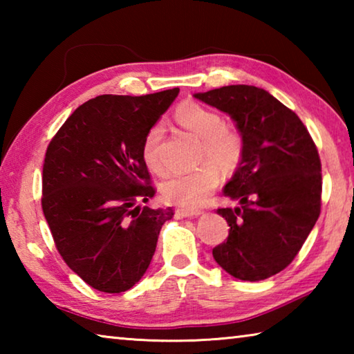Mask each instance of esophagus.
Instances as JSON below:
<instances>
[{"label":"esophagus","instance_id":"obj_1","mask_svg":"<svg viewBox=\"0 0 354 354\" xmlns=\"http://www.w3.org/2000/svg\"><path fill=\"white\" fill-rule=\"evenodd\" d=\"M203 212L195 209V211H190V209H176L175 211V217L176 218H192V217H198Z\"/></svg>","mask_w":354,"mask_h":354}]
</instances>
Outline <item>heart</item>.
Returning a JSON list of instances; mask_svg holds the SVG:
<instances>
[{
  "instance_id": "b5f03b06",
  "label": "heart",
  "mask_w": 354,
  "mask_h": 354,
  "mask_svg": "<svg viewBox=\"0 0 354 354\" xmlns=\"http://www.w3.org/2000/svg\"><path fill=\"white\" fill-rule=\"evenodd\" d=\"M176 120L201 142L198 159L201 164L192 171L173 173L160 184L165 201L181 207H198L220 183V170H234L242 159L243 139L239 129L223 123L217 111L196 101H185L176 111ZM162 127L154 124L147 131L142 142V159L149 170H164L159 158V142Z\"/></svg>"
}]
</instances>
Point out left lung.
<instances>
[{"instance_id": "left-lung-1", "label": "left lung", "mask_w": 354, "mask_h": 354, "mask_svg": "<svg viewBox=\"0 0 354 354\" xmlns=\"http://www.w3.org/2000/svg\"><path fill=\"white\" fill-rule=\"evenodd\" d=\"M195 98L226 112L243 139L242 159L223 194L237 207L217 214L230 225L226 242L212 250L231 277L262 281L295 259L322 206L319 151L301 120L254 86H225Z\"/></svg>"}]
</instances>
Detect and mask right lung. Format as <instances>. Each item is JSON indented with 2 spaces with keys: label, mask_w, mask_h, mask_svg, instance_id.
I'll list each match as a JSON object with an SVG mask.
<instances>
[{
  "label": "right lung",
  "mask_w": 354,
  "mask_h": 354,
  "mask_svg": "<svg viewBox=\"0 0 354 354\" xmlns=\"http://www.w3.org/2000/svg\"><path fill=\"white\" fill-rule=\"evenodd\" d=\"M179 88L81 104L46 148L41 209L65 263L93 289L120 293L147 272L173 209L140 207L156 190L142 159L147 131Z\"/></svg>",
  "instance_id": "1"
}]
</instances>
